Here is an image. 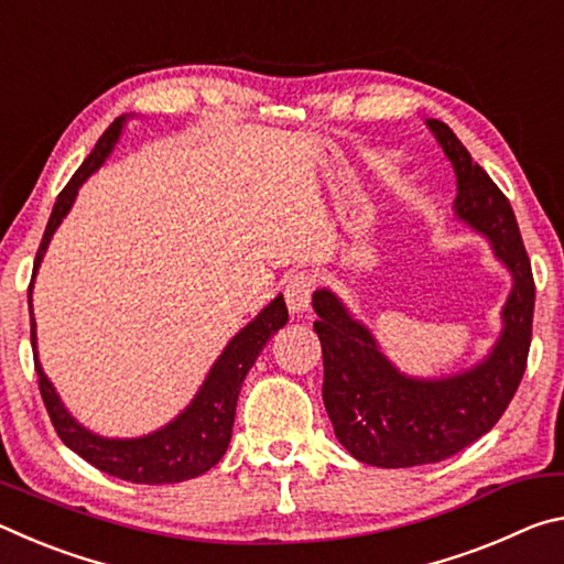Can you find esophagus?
<instances>
[{
	"instance_id": "obj_1",
	"label": "esophagus",
	"mask_w": 564,
	"mask_h": 564,
	"mask_svg": "<svg viewBox=\"0 0 564 564\" xmlns=\"http://www.w3.org/2000/svg\"><path fill=\"white\" fill-rule=\"evenodd\" d=\"M313 285H316V279L308 271H295L289 275V281L283 285V295L285 303H289L291 313H305L311 305V293Z\"/></svg>"
}]
</instances>
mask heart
I'll use <instances>...</instances> for the list:
<instances>
[{
  "instance_id": "obj_1",
  "label": "heart",
  "mask_w": 564,
  "mask_h": 564,
  "mask_svg": "<svg viewBox=\"0 0 564 564\" xmlns=\"http://www.w3.org/2000/svg\"><path fill=\"white\" fill-rule=\"evenodd\" d=\"M376 164H378V169H383V171L395 169L398 166V156L395 154H386V156H380Z\"/></svg>"
}]
</instances>
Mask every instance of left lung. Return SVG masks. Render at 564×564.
<instances>
[{
  "label": "left lung",
  "mask_w": 564,
  "mask_h": 564,
  "mask_svg": "<svg viewBox=\"0 0 564 564\" xmlns=\"http://www.w3.org/2000/svg\"><path fill=\"white\" fill-rule=\"evenodd\" d=\"M427 129L455 169L457 218L488 238L512 275V291L492 350L482 362L447 378L400 373L336 293H313L323 403L333 431L356 460L376 467L441 463L492 431L520 386L532 340L534 281L512 206L447 123L427 119Z\"/></svg>",
  "instance_id": "8db88e82"
}]
</instances>
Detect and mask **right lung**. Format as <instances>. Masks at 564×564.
I'll return each mask as SVG.
<instances>
[{"instance_id":"right-lung-1","label":"right lung","mask_w":564,"mask_h":564,"mask_svg":"<svg viewBox=\"0 0 564 564\" xmlns=\"http://www.w3.org/2000/svg\"><path fill=\"white\" fill-rule=\"evenodd\" d=\"M123 123H127V117H119L101 133L97 147H94L91 154L84 159V164L76 169V174L69 178V184L62 188V194L52 208L50 224H46V231L42 236L40 251H36L34 273L30 283L34 368L36 376H40V393L44 398L46 413L52 417L56 435L62 437V443L69 447V451L82 455L84 460L91 463L94 467H99L101 473H109L129 482H184L191 480V477H198L206 470H212V467L224 457L228 443H231L236 403L238 393H241L243 378L273 333H279V328L285 326V321H289V308H285L283 295H275L259 316L228 340V346L214 362V368L208 370L204 386L198 388L196 398L186 405L184 413H178L171 423L159 427V431L141 437H101L76 423L69 415V410L64 408L62 398L56 395L52 380L46 378L40 356H36L32 285L46 253V246H50L54 231L64 221V216L69 214L74 198L79 194V186L104 164V161H107V156L111 154L121 137Z\"/></svg>"}]
</instances>
